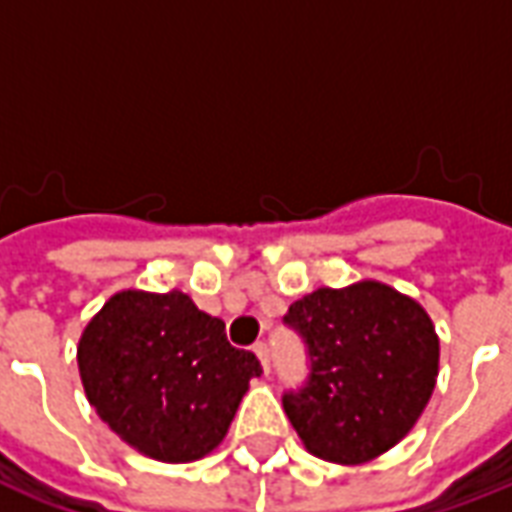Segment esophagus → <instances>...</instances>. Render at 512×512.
I'll return each mask as SVG.
<instances>
[{
	"instance_id": "esophagus-1",
	"label": "esophagus",
	"mask_w": 512,
	"mask_h": 512,
	"mask_svg": "<svg viewBox=\"0 0 512 512\" xmlns=\"http://www.w3.org/2000/svg\"><path fill=\"white\" fill-rule=\"evenodd\" d=\"M252 351H255V356L260 359V367H263V373H268V348H266V343H257Z\"/></svg>"
}]
</instances>
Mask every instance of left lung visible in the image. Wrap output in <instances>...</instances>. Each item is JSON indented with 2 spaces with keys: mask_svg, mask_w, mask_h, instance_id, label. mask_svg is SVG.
<instances>
[{
  "mask_svg": "<svg viewBox=\"0 0 512 512\" xmlns=\"http://www.w3.org/2000/svg\"><path fill=\"white\" fill-rule=\"evenodd\" d=\"M285 323L312 362L307 386L282 397L304 450L359 466L406 439L439 376V334L417 299L362 279L312 290Z\"/></svg>",
  "mask_w": 512,
  "mask_h": 512,
  "instance_id": "8db88e82",
  "label": "left lung"
}]
</instances>
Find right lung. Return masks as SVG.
<instances>
[{
  "label": "right lung",
  "instance_id": "1",
  "mask_svg": "<svg viewBox=\"0 0 512 512\" xmlns=\"http://www.w3.org/2000/svg\"><path fill=\"white\" fill-rule=\"evenodd\" d=\"M76 362L95 414L161 463L216 450L263 373L252 351L227 343L224 321L180 290L115 293L84 326Z\"/></svg>",
  "mask_w": 512,
  "mask_h": 512
}]
</instances>
